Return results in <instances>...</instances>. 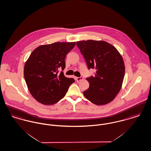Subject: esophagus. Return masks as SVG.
I'll list each match as a JSON object with an SVG mask.
<instances>
[{
    "label": "esophagus",
    "mask_w": 151,
    "mask_h": 151,
    "mask_svg": "<svg viewBox=\"0 0 151 151\" xmlns=\"http://www.w3.org/2000/svg\"><path fill=\"white\" fill-rule=\"evenodd\" d=\"M75 78H76V80L77 82H78V81L82 80V79H83V77H76Z\"/></svg>",
    "instance_id": "obj_1"
}]
</instances>
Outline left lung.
<instances>
[{"mask_svg":"<svg viewBox=\"0 0 151 151\" xmlns=\"http://www.w3.org/2000/svg\"><path fill=\"white\" fill-rule=\"evenodd\" d=\"M88 69H96L94 76L86 78L89 88L85 97L96 105H104L112 101L120 91L124 76L122 56L112 45L104 41L77 42Z\"/></svg>","mask_w":151,"mask_h":151,"instance_id":"left-lung-1","label":"left lung"}]
</instances>
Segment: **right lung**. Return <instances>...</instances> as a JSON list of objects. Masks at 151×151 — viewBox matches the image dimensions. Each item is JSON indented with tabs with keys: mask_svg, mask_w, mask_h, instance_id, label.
Masks as SVG:
<instances>
[{
	"mask_svg": "<svg viewBox=\"0 0 151 151\" xmlns=\"http://www.w3.org/2000/svg\"><path fill=\"white\" fill-rule=\"evenodd\" d=\"M76 42L42 45L30 55L24 66V78L33 97L45 105L54 104L65 96L75 81L64 76L65 58ZM62 69L60 73L58 70Z\"/></svg>",
	"mask_w": 151,
	"mask_h": 151,
	"instance_id": "1",
	"label": "right lung"
}]
</instances>
